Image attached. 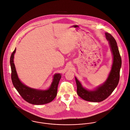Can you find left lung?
Returning a JSON list of instances; mask_svg holds the SVG:
<instances>
[{"instance_id": "8db88e82", "label": "left lung", "mask_w": 130, "mask_h": 130, "mask_svg": "<svg viewBox=\"0 0 130 130\" xmlns=\"http://www.w3.org/2000/svg\"><path fill=\"white\" fill-rule=\"evenodd\" d=\"M106 39L109 42L113 55V63L108 78L102 85L93 90L84 88L75 77L77 84V93L85 101L91 102H101L107 98L117 86L120 80V72L122 66V59L117 42L114 38L109 33H105Z\"/></svg>"}]
</instances>
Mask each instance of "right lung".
Wrapping results in <instances>:
<instances>
[{
    "instance_id": "obj_1",
    "label": "right lung",
    "mask_w": 130,
    "mask_h": 130,
    "mask_svg": "<svg viewBox=\"0 0 130 130\" xmlns=\"http://www.w3.org/2000/svg\"><path fill=\"white\" fill-rule=\"evenodd\" d=\"M15 51L16 49L11 54L10 58L11 70V77L14 87L23 99L29 104L40 105L51 102L57 95L58 85L61 78V74L58 73L54 75L52 84L47 90H38L27 86L20 80L17 73L13 63L14 55Z\"/></svg>"
}]
</instances>
